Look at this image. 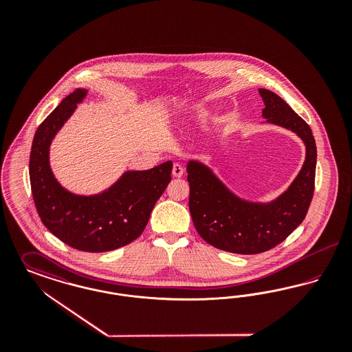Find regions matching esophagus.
Returning a JSON list of instances; mask_svg holds the SVG:
<instances>
[{
    "label": "esophagus",
    "instance_id": "obj_1",
    "mask_svg": "<svg viewBox=\"0 0 352 352\" xmlns=\"http://www.w3.org/2000/svg\"><path fill=\"white\" fill-rule=\"evenodd\" d=\"M184 168L182 165H179V164H174V166H173V175L175 177V178H181L182 175H184Z\"/></svg>",
    "mask_w": 352,
    "mask_h": 352
}]
</instances>
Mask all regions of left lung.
<instances>
[{
    "label": "left lung",
    "instance_id": "1",
    "mask_svg": "<svg viewBox=\"0 0 352 352\" xmlns=\"http://www.w3.org/2000/svg\"><path fill=\"white\" fill-rule=\"evenodd\" d=\"M269 124L293 131L306 145L300 174L277 199L253 203L236 197L198 161L187 164L188 208L201 239L221 251L256 254L283 243L306 217L314 194L317 146L310 126L278 95L260 88Z\"/></svg>",
    "mask_w": 352,
    "mask_h": 352
}]
</instances>
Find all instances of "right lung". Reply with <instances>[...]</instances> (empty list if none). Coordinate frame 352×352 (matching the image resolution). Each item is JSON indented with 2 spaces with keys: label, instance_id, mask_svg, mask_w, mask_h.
I'll return each instance as SVG.
<instances>
[{
  "label": "right lung",
  "instance_id": "right-lung-1",
  "mask_svg": "<svg viewBox=\"0 0 352 352\" xmlns=\"http://www.w3.org/2000/svg\"><path fill=\"white\" fill-rule=\"evenodd\" d=\"M85 95L87 89H75L38 126L29 162L32 192L42 223L65 244L83 252L113 251L142 234L171 181L173 162L126 171L108 190L91 197L63 188L51 171V141Z\"/></svg>",
  "mask_w": 352,
  "mask_h": 352
}]
</instances>
